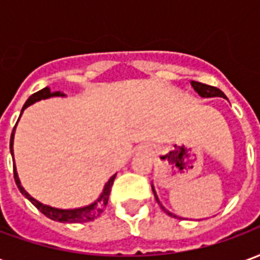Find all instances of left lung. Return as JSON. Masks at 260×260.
Listing matches in <instances>:
<instances>
[{
	"instance_id": "1",
	"label": "left lung",
	"mask_w": 260,
	"mask_h": 260,
	"mask_svg": "<svg viewBox=\"0 0 260 260\" xmlns=\"http://www.w3.org/2000/svg\"><path fill=\"white\" fill-rule=\"evenodd\" d=\"M191 85L193 86V89L198 91V94H199V96H202V97H224V99H227L223 91L220 90V89H217V87H214V86L205 85V83H201V82H193V80L191 82ZM152 189H153V186H152ZM153 193H154V198H156V201H157L158 205H160V201L157 199V195H156L154 189H153ZM160 206H161V205H160ZM161 209H163L164 212L167 213L169 216H171V217H177L175 214L170 213L169 210H166L163 206H161Z\"/></svg>"
}]
</instances>
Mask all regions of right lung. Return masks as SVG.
I'll use <instances>...</instances> for the list:
<instances>
[{
	"label": "right lung",
	"instance_id": "add662e5",
	"mask_svg": "<svg viewBox=\"0 0 260 260\" xmlns=\"http://www.w3.org/2000/svg\"><path fill=\"white\" fill-rule=\"evenodd\" d=\"M51 96H64V94L59 93V91L53 93V91L50 90V87H44L42 90L33 93V94L27 99V102L25 103V106L22 108V113H23V110H25L26 107H29L33 103L39 102V100H42V99H48V97ZM14 131H12V135H11V154H14V149H12V145H14ZM115 175L117 174H114L113 177L108 180V182L106 184V186H104V189H103L102 195H100V198H99L94 203H91L89 206L80 207V209L62 210V209H55V207L43 205V203H40L39 201H36L35 198H31V196L23 189V186L20 185L19 177H18V173H16V169H15L14 164L15 182H16L18 188H19V191L22 192V195H25L26 198H27V199H29V201H30L43 214H44V216H47L48 218H51L54 221H59V223H87V221H93L94 218L99 217L103 213V210H104L106 205H107L108 196H110V192H111V186H113V182L114 180H115Z\"/></svg>",
	"mask_w": 260,
	"mask_h": 260
}]
</instances>
